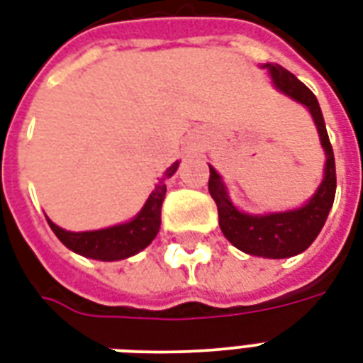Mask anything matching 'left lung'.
<instances>
[{
	"label": "left lung",
	"mask_w": 363,
	"mask_h": 363,
	"mask_svg": "<svg viewBox=\"0 0 363 363\" xmlns=\"http://www.w3.org/2000/svg\"><path fill=\"white\" fill-rule=\"evenodd\" d=\"M262 68H268L278 89L311 110L312 118L316 121L323 150L328 156L322 184L308 200V203L301 209L287 213H270V215H245L232 206L220 177L209 165V194L217 203L218 226L234 247L249 255L286 259L308 249V245L316 240L328 220L329 209L335 200V157H333V148L325 131L322 110L314 93L284 66L264 65Z\"/></svg>",
	"instance_id": "8db88e82"
}]
</instances>
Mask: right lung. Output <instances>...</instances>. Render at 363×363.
<instances>
[{
    "instance_id": "1",
    "label": "right lung",
    "mask_w": 363,
    "mask_h": 363,
    "mask_svg": "<svg viewBox=\"0 0 363 363\" xmlns=\"http://www.w3.org/2000/svg\"><path fill=\"white\" fill-rule=\"evenodd\" d=\"M177 167H179V162L173 163L169 169L163 173L145 207L140 209V213L133 218L131 223L93 232H68L51 223L49 218H47V223L60 242L65 243L68 249H72L74 253L96 259V261L127 259V257L143 251L146 245H150L152 240L156 238L160 225H162V203L165 192H167L165 181L171 175H175Z\"/></svg>"
}]
</instances>
